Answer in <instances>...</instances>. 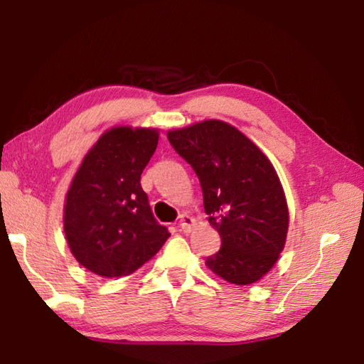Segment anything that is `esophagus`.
I'll list each match as a JSON object with an SVG mask.
<instances>
[{"label":"esophagus","mask_w":364,"mask_h":364,"mask_svg":"<svg viewBox=\"0 0 364 364\" xmlns=\"http://www.w3.org/2000/svg\"><path fill=\"white\" fill-rule=\"evenodd\" d=\"M196 219L191 218V215L188 214H183L180 218V228L181 231H184V233H189V231L196 227Z\"/></svg>","instance_id":"obj_1"}]
</instances>
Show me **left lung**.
Instances as JSON below:
<instances>
[{"instance_id":"left-lung-1","label":"left lung","mask_w":364,"mask_h":364,"mask_svg":"<svg viewBox=\"0 0 364 364\" xmlns=\"http://www.w3.org/2000/svg\"><path fill=\"white\" fill-rule=\"evenodd\" d=\"M167 139L196 170L205 213L220 235V250L205 264L228 283H257L280 258L289 227L288 203L272 162L222 120L170 129Z\"/></svg>"}]
</instances>
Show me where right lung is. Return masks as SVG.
Wrapping results in <instances>:
<instances>
[{
    "label": "right lung",
    "instance_id": "1",
    "mask_svg": "<svg viewBox=\"0 0 364 364\" xmlns=\"http://www.w3.org/2000/svg\"><path fill=\"white\" fill-rule=\"evenodd\" d=\"M156 128L105 131L76 170L64 233L76 261L100 277H125L150 261L170 233L153 218L141 175L156 150Z\"/></svg>",
    "mask_w": 364,
    "mask_h": 364
}]
</instances>
